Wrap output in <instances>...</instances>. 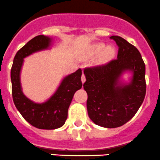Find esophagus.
<instances>
[{
	"instance_id": "esophagus-1",
	"label": "esophagus",
	"mask_w": 160,
	"mask_h": 160,
	"mask_svg": "<svg viewBox=\"0 0 160 160\" xmlns=\"http://www.w3.org/2000/svg\"><path fill=\"white\" fill-rule=\"evenodd\" d=\"M81 80H82V83H84L85 82H86V76H85L84 73H82V75Z\"/></svg>"
}]
</instances>
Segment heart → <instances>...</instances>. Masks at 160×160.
<instances>
[{
	"label": "heart",
	"mask_w": 160,
	"mask_h": 160,
	"mask_svg": "<svg viewBox=\"0 0 160 160\" xmlns=\"http://www.w3.org/2000/svg\"><path fill=\"white\" fill-rule=\"evenodd\" d=\"M106 46L102 43H98L94 45V47L92 49V53L94 54H98V53H100L102 52L103 50L104 51L102 53V60H108V59H111V58L114 57V49L111 46H108L105 49Z\"/></svg>",
	"instance_id": "1"
}]
</instances>
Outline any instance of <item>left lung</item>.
I'll use <instances>...</instances> for the list:
<instances>
[{
	"mask_svg": "<svg viewBox=\"0 0 160 160\" xmlns=\"http://www.w3.org/2000/svg\"><path fill=\"white\" fill-rule=\"evenodd\" d=\"M118 46L116 59L101 66L84 69L83 84L88 98L90 118L107 128L121 127L134 117L146 94L145 64L137 48L121 37L111 36ZM132 73L131 82L120 81L122 73Z\"/></svg>",
	"mask_w": 160,
	"mask_h": 160,
	"instance_id": "8db88e82",
	"label": "left lung"
}]
</instances>
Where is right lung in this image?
<instances>
[{"mask_svg": "<svg viewBox=\"0 0 160 160\" xmlns=\"http://www.w3.org/2000/svg\"><path fill=\"white\" fill-rule=\"evenodd\" d=\"M51 42V38L44 35L31 39L16 53L11 69L12 94L15 107L29 123L44 130L57 129L64 125L73 94L82 87V70L78 69L66 76L54 94L45 102H34L23 94L20 74L24 58L33 53L49 49Z\"/></svg>", "mask_w": 160, "mask_h": 160, "instance_id": "add662e5", "label": "right lung"}]
</instances>
